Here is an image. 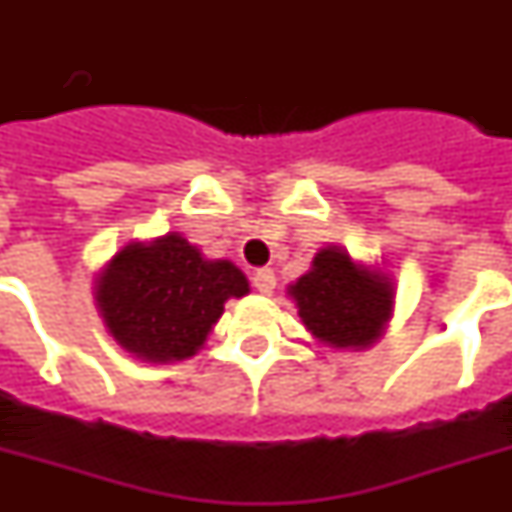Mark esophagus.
Masks as SVG:
<instances>
[{
	"mask_svg": "<svg viewBox=\"0 0 512 512\" xmlns=\"http://www.w3.org/2000/svg\"><path fill=\"white\" fill-rule=\"evenodd\" d=\"M252 287L260 292V295H271L276 289V273L271 268H260V271L252 273Z\"/></svg>",
	"mask_w": 512,
	"mask_h": 512,
	"instance_id": "1",
	"label": "esophagus"
}]
</instances>
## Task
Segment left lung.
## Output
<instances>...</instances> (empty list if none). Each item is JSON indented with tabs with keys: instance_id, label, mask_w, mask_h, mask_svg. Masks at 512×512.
Masks as SVG:
<instances>
[{
	"instance_id": "1",
	"label": "left lung",
	"mask_w": 512,
	"mask_h": 512,
	"mask_svg": "<svg viewBox=\"0 0 512 512\" xmlns=\"http://www.w3.org/2000/svg\"><path fill=\"white\" fill-rule=\"evenodd\" d=\"M305 329L329 348H369L393 313V284L385 273L353 263L342 247L321 249L311 271L289 284Z\"/></svg>"
}]
</instances>
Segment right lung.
Listing matches in <instances>:
<instances>
[{"mask_svg": "<svg viewBox=\"0 0 512 512\" xmlns=\"http://www.w3.org/2000/svg\"><path fill=\"white\" fill-rule=\"evenodd\" d=\"M247 292L236 265L207 260L180 233H167L116 252L95 281V305L127 353L170 364L191 358L223 316L225 300Z\"/></svg>", "mask_w": 512, "mask_h": 512, "instance_id": "obj_1", "label": "right lung"}]
</instances>
